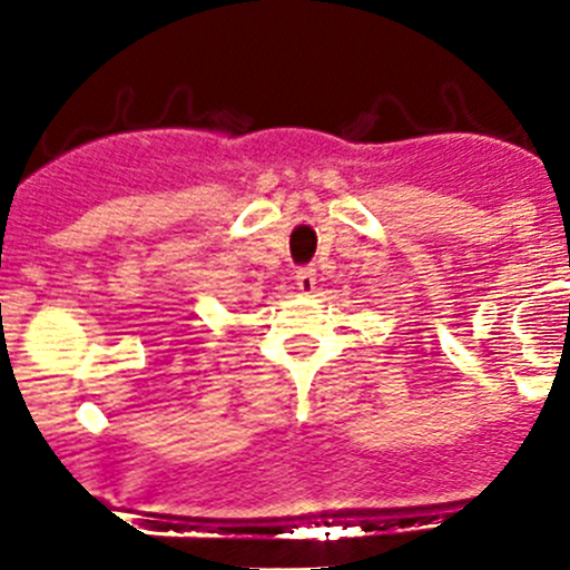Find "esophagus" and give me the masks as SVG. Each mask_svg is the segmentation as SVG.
<instances>
[{
    "label": "esophagus",
    "mask_w": 570,
    "mask_h": 570,
    "mask_svg": "<svg viewBox=\"0 0 570 570\" xmlns=\"http://www.w3.org/2000/svg\"><path fill=\"white\" fill-rule=\"evenodd\" d=\"M297 289L301 292H314V284H317V269L312 267V264H306V267H297Z\"/></svg>",
    "instance_id": "esophagus-1"
}]
</instances>
